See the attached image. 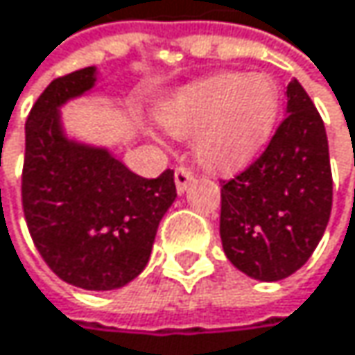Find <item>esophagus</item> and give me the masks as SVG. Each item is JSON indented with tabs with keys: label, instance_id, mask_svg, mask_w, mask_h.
I'll list each match as a JSON object with an SVG mask.
<instances>
[{
	"label": "esophagus",
	"instance_id": "obj_1",
	"mask_svg": "<svg viewBox=\"0 0 355 355\" xmlns=\"http://www.w3.org/2000/svg\"><path fill=\"white\" fill-rule=\"evenodd\" d=\"M195 180L193 177V173L189 171V168H184V166H178L177 171H175V184H177V191L182 195V193H187V189H189V184Z\"/></svg>",
	"mask_w": 355,
	"mask_h": 355
}]
</instances>
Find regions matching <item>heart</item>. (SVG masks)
<instances>
[{"label": "heart", "instance_id": "b5f03b06", "mask_svg": "<svg viewBox=\"0 0 355 355\" xmlns=\"http://www.w3.org/2000/svg\"><path fill=\"white\" fill-rule=\"evenodd\" d=\"M279 101L277 84L265 73H218L177 92L158 121L173 137H195L201 166L232 171L269 141Z\"/></svg>", "mask_w": 355, "mask_h": 355}]
</instances>
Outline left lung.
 Instances as JSON below:
<instances>
[{"instance_id":"1","label":"left lung","mask_w":355,"mask_h":355,"mask_svg":"<svg viewBox=\"0 0 355 355\" xmlns=\"http://www.w3.org/2000/svg\"><path fill=\"white\" fill-rule=\"evenodd\" d=\"M267 150L224 182L220 236L230 263L259 282L296 273L320 243L333 203L329 144L319 110L298 80Z\"/></svg>"}]
</instances>
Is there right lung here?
<instances>
[{"mask_svg":"<svg viewBox=\"0 0 355 355\" xmlns=\"http://www.w3.org/2000/svg\"><path fill=\"white\" fill-rule=\"evenodd\" d=\"M98 80L84 67L53 80L26 119L22 205L44 263L82 290H119L148 265L160 220L177 199L175 173H131L108 148L69 137L61 108Z\"/></svg>","mask_w":355,"mask_h":355,"instance_id":"1","label":"right lung"}]
</instances>
